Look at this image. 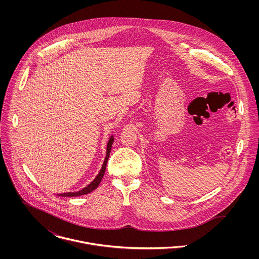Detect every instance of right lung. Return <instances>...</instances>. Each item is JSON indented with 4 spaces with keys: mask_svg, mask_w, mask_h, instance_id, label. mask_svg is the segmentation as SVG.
<instances>
[{
    "mask_svg": "<svg viewBox=\"0 0 259 259\" xmlns=\"http://www.w3.org/2000/svg\"><path fill=\"white\" fill-rule=\"evenodd\" d=\"M112 143H113V137H111L109 143H108V146H107V155H106V158H105V161L103 163V166H102V169L100 170L99 175L97 176V178L88 185L85 186L84 188H82L81 190L79 191H76V192H67V193H61L59 194L60 196H65V197H72V196H79V195H82V194H88L90 192H92L93 190H95L99 185L101 184L102 182V179L105 175V171H106V167H107V163H108V159H109V156H110V152H111V146H112Z\"/></svg>",
    "mask_w": 259,
    "mask_h": 259,
    "instance_id": "right-lung-1",
    "label": "right lung"
}]
</instances>
